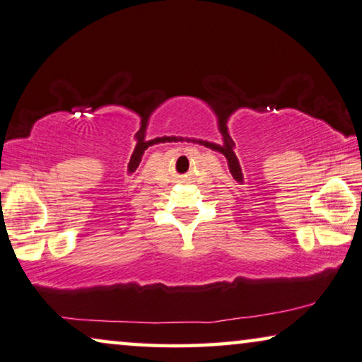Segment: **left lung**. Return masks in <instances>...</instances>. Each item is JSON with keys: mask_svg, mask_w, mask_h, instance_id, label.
<instances>
[{"mask_svg": "<svg viewBox=\"0 0 362 362\" xmlns=\"http://www.w3.org/2000/svg\"><path fill=\"white\" fill-rule=\"evenodd\" d=\"M361 202H362V193H361Z\"/></svg>", "mask_w": 362, "mask_h": 362, "instance_id": "1", "label": "left lung"}]
</instances>
